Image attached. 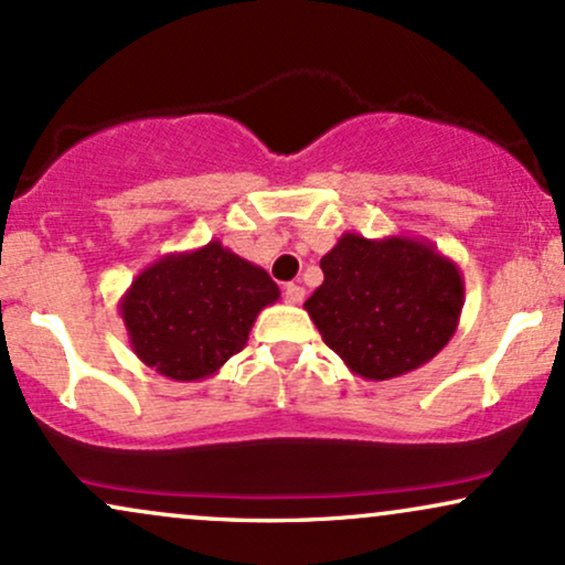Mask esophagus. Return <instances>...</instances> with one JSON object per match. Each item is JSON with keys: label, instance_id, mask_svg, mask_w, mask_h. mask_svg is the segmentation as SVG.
<instances>
[{"label": "esophagus", "instance_id": "34e87169", "mask_svg": "<svg viewBox=\"0 0 565 565\" xmlns=\"http://www.w3.org/2000/svg\"><path fill=\"white\" fill-rule=\"evenodd\" d=\"M284 300L289 305H300L305 300V289L300 284H287V287H284Z\"/></svg>", "mask_w": 565, "mask_h": 565}]
</instances>
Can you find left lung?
Segmentation results:
<instances>
[{
    "label": "left lung",
    "mask_w": 565,
    "mask_h": 565,
    "mask_svg": "<svg viewBox=\"0 0 565 565\" xmlns=\"http://www.w3.org/2000/svg\"><path fill=\"white\" fill-rule=\"evenodd\" d=\"M305 300L323 342L364 380H393L436 359L459 327V265L417 236L342 233Z\"/></svg>",
    "instance_id": "left-lung-1"
}]
</instances>
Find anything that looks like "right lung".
Masks as SVG:
<instances>
[{"mask_svg": "<svg viewBox=\"0 0 565 565\" xmlns=\"http://www.w3.org/2000/svg\"><path fill=\"white\" fill-rule=\"evenodd\" d=\"M278 297L260 265L210 242L142 268L121 295L119 313L142 364L170 380L199 382L246 345L252 323Z\"/></svg>", "mask_w": 565, "mask_h": 565, "instance_id": "right-lung-1", "label": "right lung"}]
</instances>
